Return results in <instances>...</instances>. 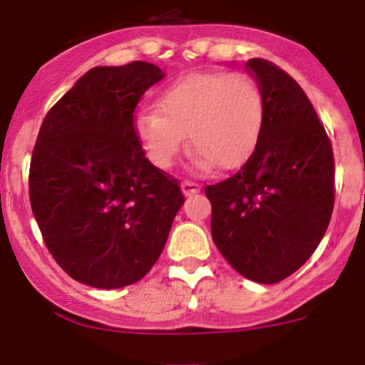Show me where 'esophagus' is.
Listing matches in <instances>:
<instances>
[{
    "instance_id": "34e87169",
    "label": "esophagus",
    "mask_w": 365,
    "mask_h": 365,
    "mask_svg": "<svg viewBox=\"0 0 365 365\" xmlns=\"http://www.w3.org/2000/svg\"><path fill=\"white\" fill-rule=\"evenodd\" d=\"M200 189H201L200 183L190 182V180H183V182H182V190H183V194H185V196H192V194L200 192Z\"/></svg>"
}]
</instances>
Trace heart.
Here are the masks:
<instances>
[{"mask_svg": "<svg viewBox=\"0 0 365 365\" xmlns=\"http://www.w3.org/2000/svg\"><path fill=\"white\" fill-rule=\"evenodd\" d=\"M265 121L260 85L242 73H197L182 78L140 112L135 135L157 168L169 169L185 146L200 168L235 169L253 155Z\"/></svg>", "mask_w": 365, "mask_h": 365, "instance_id": "heart-1", "label": "heart"}]
</instances>
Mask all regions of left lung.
I'll list each match as a JSON object with an SVG mask.
<instances>
[{"label": "left lung", "instance_id": "8db88e82", "mask_svg": "<svg viewBox=\"0 0 365 365\" xmlns=\"http://www.w3.org/2000/svg\"><path fill=\"white\" fill-rule=\"evenodd\" d=\"M265 100L260 140L230 178L205 187L212 239L239 274L278 284L316 251L335 203V162L323 123L298 81L251 58Z\"/></svg>", "mask_w": 365, "mask_h": 365}]
</instances>
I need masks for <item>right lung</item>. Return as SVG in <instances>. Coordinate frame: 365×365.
<instances>
[{"label":"right lung","instance_id":"1","mask_svg":"<svg viewBox=\"0 0 365 365\" xmlns=\"http://www.w3.org/2000/svg\"><path fill=\"white\" fill-rule=\"evenodd\" d=\"M164 78L150 62L94 67L46 114L30 162V203L46 247L80 284L121 289L146 277L183 205L155 168L133 114Z\"/></svg>","mask_w":365,"mask_h":365}]
</instances>
